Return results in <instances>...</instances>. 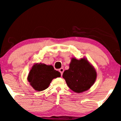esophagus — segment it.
<instances>
[{
    "label": "esophagus",
    "instance_id": "34e87169",
    "mask_svg": "<svg viewBox=\"0 0 121 121\" xmlns=\"http://www.w3.org/2000/svg\"><path fill=\"white\" fill-rule=\"evenodd\" d=\"M59 72H60L61 74L62 75V74H63V72H64V68H60L59 69Z\"/></svg>",
    "mask_w": 121,
    "mask_h": 121
}]
</instances>
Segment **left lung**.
I'll return each instance as SVG.
<instances>
[{
	"label": "left lung",
	"instance_id": "obj_1",
	"mask_svg": "<svg viewBox=\"0 0 121 121\" xmlns=\"http://www.w3.org/2000/svg\"><path fill=\"white\" fill-rule=\"evenodd\" d=\"M72 91L81 93L89 89L97 78L96 70L85 57L78 60L72 58L69 68L62 74Z\"/></svg>",
	"mask_w": 121,
	"mask_h": 121
}]
</instances>
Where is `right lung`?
<instances>
[{
  "label": "right lung",
  "mask_w": 121,
  "mask_h": 121,
  "mask_svg": "<svg viewBox=\"0 0 121 121\" xmlns=\"http://www.w3.org/2000/svg\"><path fill=\"white\" fill-rule=\"evenodd\" d=\"M60 76L61 73L55 70L52 65L36 63L32 66L27 80L35 91H41L49 87L53 79Z\"/></svg>",
  "instance_id": "right-lung-1"
}]
</instances>
